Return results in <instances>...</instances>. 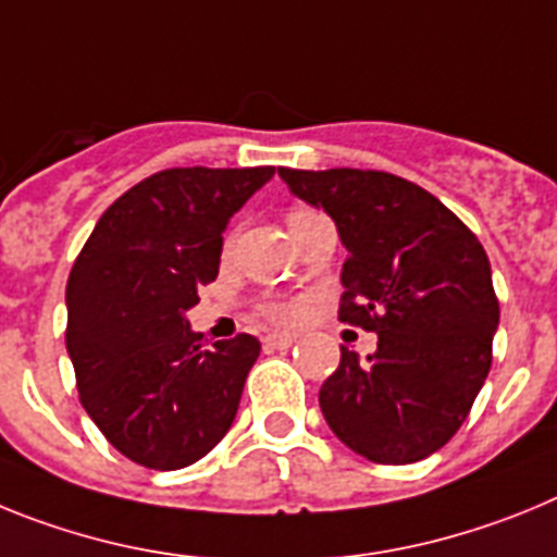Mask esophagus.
<instances>
[{"label":"esophagus","mask_w":557,"mask_h":557,"mask_svg":"<svg viewBox=\"0 0 557 557\" xmlns=\"http://www.w3.org/2000/svg\"><path fill=\"white\" fill-rule=\"evenodd\" d=\"M263 342H265V347H274V350H285V347H292L294 342H297V336H294V333H269Z\"/></svg>","instance_id":"1"}]
</instances>
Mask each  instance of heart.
Returning <instances> with one entry per match:
<instances>
[{
	"mask_svg": "<svg viewBox=\"0 0 557 557\" xmlns=\"http://www.w3.org/2000/svg\"><path fill=\"white\" fill-rule=\"evenodd\" d=\"M313 215H319V212L308 210V207H294V210H288V230H297L299 224H306L308 219H313ZM265 317L277 319V322H288V319H294V306H288V302H265L263 306Z\"/></svg>",
	"mask_w": 557,
	"mask_h": 557,
	"instance_id": "1",
	"label": "heart"
}]
</instances>
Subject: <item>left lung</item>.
<instances>
[{"label":"left lung","instance_id":"obj_1","mask_svg":"<svg viewBox=\"0 0 557 557\" xmlns=\"http://www.w3.org/2000/svg\"><path fill=\"white\" fill-rule=\"evenodd\" d=\"M288 190L325 210L347 249L338 319L379 333L367 359L342 347L319 389L327 425L381 466L443 448L491 370L499 299L471 230L423 187L384 171H292Z\"/></svg>","mask_w":557,"mask_h":557}]
</instances>
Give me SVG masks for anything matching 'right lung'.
I'll use <instances>...</instances> for the list:
<instances>
[{
	"mask_svg": "<svg viewBox=\"0 0 557 557\" xmlns=\"http://www.w3.org/2000/svg\"><path fill=\"white\" fill-rule=\"evenodd\" d=\"M274 168H171L109 207L66 283L81 404L123 457L176 471L230 432L260 356L249 333L205 347L185 313L219 277L230 219Z\"/></svg>",
	"mask_w": 557,
	"mask_h": 557,
	"instance_id": "right-lung-1",
	"label": "right lung"
}]
</instances>
